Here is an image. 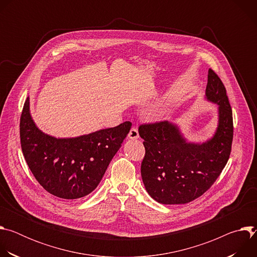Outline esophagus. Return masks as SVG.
Segmentation results:
<instances>
[{"label": "esophagus", "mask_w": 257, "mask_h": 257, "mask_svg": "<svg viewBox=\"0 0 257 257\" xmlns=\"http://www.w3.org/2000/svg\"><path fill=\"white\" fill-rule=\"evenodd\" d=\"M128 137H129V139H132V140L137 139V138L139 137L138 130H137L136 128H134V127H133V128L130 130V132H129V134H128Z\"/></svg>", "instance_id": "esophagus-1"}]
</instances>
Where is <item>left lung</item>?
I'll return each instance as SVG.
<instances>
[{"mask_svg": "<svg viewBox=\"0 0 257 257\" xmlns=\"http://www.w3.org/2000/svg\"><path fill=\"white\" fill-rule=\"evenodd\" d=\"M205 98L218 105V124L203 143L187 142L168 121L139 126L145 156L141 177L148 193L163 204L188 203L207 191L221 175L231 154L233 115L226 87L208 70Z\"/></svg>", "mask_w": 257, "mask_h": 257, "instance_id": "left-lung-1", "label": "left lung"}]
</instances>
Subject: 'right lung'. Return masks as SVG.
Wrapping results in <instances>:
<instances>
[{"instance_id": "add662e5", "label": "right lung", "mask_w": 257, "mask_h": 257, "mask_svg": "<svg viewBox=\"0 0 257 257\" xmlns=\"http://www.w3.org/2000/svg\"><path fill=\"white\" fill-rule=\"evenodd\" d=\"M131 126L127 121L87 135L56 138L36 127L27 97L20 117L21 149L31 173L49 193L76 199L97 187Z\"/></svg>"}]
</instances>
